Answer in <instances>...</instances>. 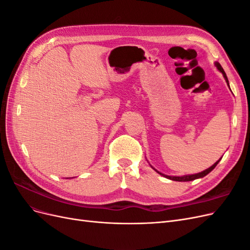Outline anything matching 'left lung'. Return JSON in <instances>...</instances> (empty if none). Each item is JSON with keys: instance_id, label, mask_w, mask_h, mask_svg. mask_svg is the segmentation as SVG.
<instances>
[{"instance_id": "1", "label": "left lung", "mask_w": 250, "mask_h": 250, "mask_svg": "<svg viewBox=\"0 0 250 250\" xmlns=\"http://www.w3.org/2000/svg\"><path fill=\"white\" fill-rule=\"evenodd\" d=\"M215 65L217 66V69L220 71L222 74H223V77H224V79H225V81H226V83H228V85L229 86V79H228V77H226V74H225V72H224V70L222 69V66H221V64L219 63V62H215ZM220 162V160L219 161H217L213 166H211V167H209L208 169H207V170H204V171H202V172H200V173H197V174H192V175H184V176H169V175H165V174H163V173H161V172H158L157 170H155L152 166H151V167H152L158 174H161V175H163L164 177H166V178H168V179H171V180H175V181H191V180H194V179H197V178H201V177H204L206 175H208V174L210 172V171H213L214 169H215V167L216 166L218 165V163Z\"/></svg>"}]
</instances>
